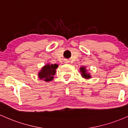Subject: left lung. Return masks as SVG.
I'll return each instance as SVG.
<instances>
[{"label":"left lung","mask_w":128,"mask_h":128,"mask_svg":"<svg viewBox=\"0 0 128 128\" xmlns=\"http://www.w3.org/2000/svg\"><path fill=\"white\" fill-rule=\"evenodd\" d=\"M80 71H81L82 72V76L83 77H84V78H91V76H90L88 73L86 72V70L84 67H82V68H80Z\"/></svg>","instance_id":"obj_1"}]
</instances>
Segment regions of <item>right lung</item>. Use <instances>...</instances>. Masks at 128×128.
<instances>
[{"mask_svg": "<svg viewBox=\"0 0 128 128\" xmlns=\"http://www.w3.org/2000/svg\"><path fill=\"white\" fill-rule=\"evenodd\" d=\"M58 67V64H48L45 65L42 69L41 71L38 73V77L40 79H44L46 82H50L54 78L56 74V70Z\"/></svg>", "mask_w": 128, "mask_h": 128, "instance_id": "obj_1", "label": "right lung"}]
</instances>
